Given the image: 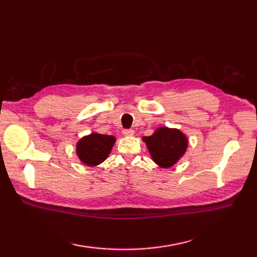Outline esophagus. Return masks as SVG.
Masks as SVG:
<instances>
[{
	"mask_svg": "<svg viewBox=\"0 0 257 257\" xmlns=\"http://www.w3.org/2000/svg\"><path fill=\"white\" fill-rule=\"evenodd\" d=\"M122 134H123V136H127V137H132V136H134L135 132L133 129H123Z\"/></svg>",
	"mask_w": 257,
	"mask_h": 257,
	"instance_id": "esophagus-1",
	"label": "esophagus"
}]
</instances>
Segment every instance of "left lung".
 Listing matches in <instances>:
<instances>
[{"label":"left lung","mask_w":257,"mask_h":257,"mask_svg":"<svg viewBox=\"0 0 257 257\" xmlns=\"http://www.w3.org/2000/svg\"><path fill=\"white\" fill-rule=\"evenodd\" d=\"M144 141L152 159L162 168H170L181 158L188 147V139L178 129L161 127Z\"/></svg>","instance_id":"obj_1"}]
</instances>
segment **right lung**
Instances as JSON below:
<instances>
[{"label": "right lung", "instance_id": "right-lung-1", "mask_svg": "<svg viewBox=\"0 0 257 257\" xmlns=\"http://www.w3.org/2000/svg\"><path fill=\"white\" fill-rule=\"evenodd\" d=\"M114 137L100 134H91L81 138L76 149L79 159L87 166H97L107 159L114 144Z\"/></svg>", "mask_w": 257, "mask_h": 257}]
</instances>
